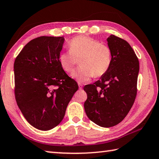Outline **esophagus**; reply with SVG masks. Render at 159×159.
I'll return each instance as SVG.
<instances>
[{
    "label": "esophagus",
    "mask_w": 159,
    "mask_h": 159,
    "mask_svg": "<svg viewBox=\"0 0 159 159\" xmlns=\"http://www.w3.org/2000/svg\"><path fill=\"white\" fill-rule=\"evenodd\" d=\"M78 86H79V89L81 90V89H82V84H80V83H79L78 84Z\"/></svg>",
    "instance_id": "34e87169"
}]
</instances>
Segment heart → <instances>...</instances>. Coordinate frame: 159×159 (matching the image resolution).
Instances as JSON below:
<instances>
[{"label":"heart","mask_w":159,"mask_h":159,"mask_svg":"<svg viewBox=\"0 0 159 159\" xmlns=\"http://www.w3.org/2000/svg\"><path fill=\"white\" fill-rule=\"evenodd\" d=\"M68 47L69 51L59 55V63L64 70L70 73L80 61L81 67L72 75L79 82L100 77L109 69L112 54L107 45L91 37L79 36L70 41Z\"/></svg>","instance_id":"heart-1"}]
</instances>
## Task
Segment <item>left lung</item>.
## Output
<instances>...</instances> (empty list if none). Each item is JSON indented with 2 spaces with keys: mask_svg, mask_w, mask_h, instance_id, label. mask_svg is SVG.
<instances>
[{
  "mask_svg": "<svg viewBox=\"0 0 159 159\" xmlns=\"http://www.w3.org/2000/svg\"><path fill=\"white\" fill-rule=\"evenodd\" d=\"M107 41L112 54L109 69L100 80L84 87L86 115L102 127L115 126L127 115L136 97L139 72V59L127 41L115 35Z\"/></svg>",
  "mask_w": 159,
  "mask_h": 159,
  "instance_id": "1",
  "label": "left lung"
}]
</instances>
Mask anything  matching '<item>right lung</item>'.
Listing matches in <instances>:
<instances>
[{
    "mask_svg": "<svg viewBox=\"0 0 159 159\" xmlns=\"http://www.w3.org/2000/svg\"><path fill=\"white\" fill-rule=\"evenodd\" d=\"M64 37L42 36L27 43L15 59L14 94L32 126L47 131L60 123L78 84L59 63Z\"/></svg>",
    "mask_w": 159,
    "mask_h": 159,
    "instance_id": "add662e5",
    "label": "right lung"
}]
</instances>
